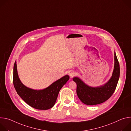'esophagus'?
Returning <instances> with one entry per match:
<instances>
[{"label":"esophagus","mask_w":131,"mask_h":131,"mask_svg":"<svg viewBox=\"0 0 131 131\" xmlns=\"http://www.w3.org/2000/svg\"><path fill=\"white\" fill-rule=\"evenodd\" d=\"M68 74L69 75V76L71 77V78H72L73 77H74V73L73 71H69L68 72Z\"/></svg>","instance_id":"34e87169"}]
</instances>
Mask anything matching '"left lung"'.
Wrapping results in <instances>:
<instances>
[{"label":"left lung","mask_w":131,"mask_h":131,"mask_svg":"<svg viewBox=\"0 0 131 131\" xmlns=\"http://www.w3.org/2000/svg\"><path fill=\"white\" fill-rule=\"evenodd\" d=\"M120 77V65L114 52V64L112 74L109 80L103 85L92 87L85 84L79 77L73 78L77 84V95L83 103L96 105L107 100L114 93Z\"/></svg>","instance_id":"obj_1"}]
</instances>
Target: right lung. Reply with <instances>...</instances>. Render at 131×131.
Here are the masks:
<instances>
[{
	"instance_id": "add662e5",
	"label": "right lung",
	"mask_w": 131,
	"mask_h": 131,
	"mask_svg": "<svg viewBox=\"0 0 131 131\" xmlns=\"http://www.w3.org/2000/svg\"><path fill=\"white\" fill-rule=\"evenodd\" d=\"M69 78L68 75H66L47 88L35 90L27 88L21 82L18 74L16 61L14 64L13 83L16 91L26 104L38 110H48L54 105L60 90Z\"/></svg>"
}]
</instances>
